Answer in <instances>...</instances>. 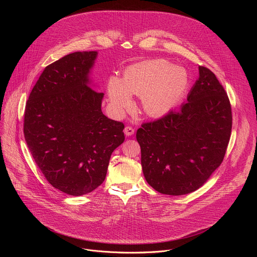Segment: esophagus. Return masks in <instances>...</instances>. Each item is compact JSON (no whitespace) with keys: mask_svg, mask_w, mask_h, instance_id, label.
I'll use <instances>...</instances> for the list:
<instances>
[{"mask_svg":"<svg viewBox=\"0 0 257 257\" xmlns=\"http://www.w3.org/2000/svg\"><path fill=\"white\" fill-rule=\"evenodd\" d=\"M124 133H125L126 136H131V135L134 134V129L132 127H130V126H127L124 129Z\"/></svg>","mask_w":257,"mask_h":257,"instance_id":"obj_1","label":"esophagus"}]
</instances>
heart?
Wrapping results in <instances>:
<instances>
[{
    "instance_id": "heart-1",
    "label": "heart",
    "mask_w": 257,
    "mask_h": 257,
    "mask_svg": "<svg viewBox=\"0 0 257 257\" xmlns=\"http://www.w3.org/2000/svg\"><path fill=\"white\" fill-rule=\"evenodd\" d=\"M186 71L163 60H151L129 67L124 79L112 76L107 92L113 107L122 112L132 106V94L142 96L146 115L160 117L178 103L187 85Z\"/></svg>"
}]
</instances>
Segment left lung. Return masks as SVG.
Segmentation results:
<instances>
[{
    "label": "left lung",
    "mask_w": 257,
    "mask_h": 257,
    "mask_svg": "<svg viewBox=\"0 0 257 257\" xmlns=\"http://www.w3.org/2000/svg\"><path fill=\"white\" fill-rule=\"evenodd\" d=\"M198 70L186 102L142 124L136 133L144 178L162 194L184 195L200 188L227 151L232 130L229 97L209 69Z\"/></svg>",
    "instance_id": "8db88e82"
}]
</instances>
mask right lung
Here are the masks:
<instances>
[{
  "label": "right lung",
  "instance_id": "add662e5",
  "mask_svg": "<svg viewBox=\"0 0 257 257\" xmlns=\"http://www.w3.org/2000/svg\"><path fill=\"white\" fill-rule=\"evenodd\" d=\"M97 52H75L47 66L25 106L24 137L50 184L80 196L105 179L124 124L101 112L103 93L92 88Z\"/></svg>",
  "mask_w": 257,
  "mask_h": 257
}]
</instances>
